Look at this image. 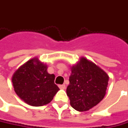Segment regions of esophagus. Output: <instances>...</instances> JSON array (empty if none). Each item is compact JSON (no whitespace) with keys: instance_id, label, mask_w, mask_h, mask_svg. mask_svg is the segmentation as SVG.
Returning a JSON list of instances; mask_svg holds the SVG:
<instances>
[{"instance_id":"esophagus-1","label":"esophagus","mask_w":128,"mask_h":128,"mask_svg":"<svg viewBox=\"0 0 128 128\" xmlns=\"http://www.w3.org/2000/svg\"><path fill=\"white\" fill-rule=\"evenodd\" d=\"M58 87H59L61 90H65V89H66L65 84H60V85H58Z\"/></svg>"}]
</instances>
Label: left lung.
I'll list each match as a JSON object with an SVG mask.
<instances>
[{"mask_svg":"<svg viewBox=\"0 0 128 128\" xmlns=\"http://www.w3.org/2000/svg\"><path fill=\"white\" fill-rule=\"evenodd\" d=\"M109 76L96 64L85 58L72 67L66 94L73 108L87 111L102 101L106 93Z\"/></svg>","mask_w":128,"mask_h":128,"instance_id":"obj_1","label":"left lung"}]
</instances>
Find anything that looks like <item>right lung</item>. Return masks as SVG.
Here are the masks:
<instances>
[{
	"instance_id": "obj_1",
	"label": "right lung",
	"mask_w": 128,
	"mask_h": 128,
	"mask_svg": "<svg viewBox=\"0 0 128 128\" xmlns=\"http://www.w3.org/2000/svg\"><path fill=\"white\" fill-rule=\"evenodd\" d=\"M54 79V74L47 72V66L34 58L14 73L12 82L21 100L31 106L39 107L48 104L59 90Z\"/></svg>"
}]
</instances>
